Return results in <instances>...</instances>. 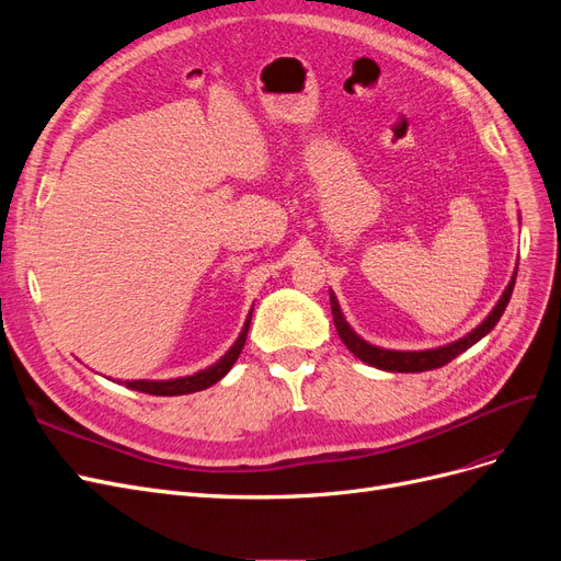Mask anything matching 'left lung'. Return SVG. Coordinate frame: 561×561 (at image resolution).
<instances>
[{
    "label": "left lung",
    "instance_id": "obj_1",
    "mask_svg": "<svg viewBox=\"0 0 561 561\" xmlns=\"http://www.w3.org/2000/svg\"><path fill=\"white\" fill-rule=\"evenodd\" d=\"M515 278H517V268L515 274L511 278V283H507V287L503 290L501 299L496 301V307L489 311V316L480 322L478 328L470 330L466 336L456 339V342L451 344H445V346H437V348H426V351H393V348H381V346H375L365 342V339L355 332L344 313H342V307H339V301L334 297V293L330 290V307H332V318H334V328L339 332V336H342V342L346 344V348L355 355V358H360L363 363L377 367V369H383V371H428V369H437L443 367L447 363H451L456 355H461L463 351H468L470 346H474L480 342L482 336H486L491 330L496 328V322L501 320L507 301H511L513 297V287H515Z\"/></svg>",
    "mask_w": 561,
    "mask_h": 561
}]
</instances>
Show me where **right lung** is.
Here are the masks:
<instances>
[{"instance_id":"obj_1","label":"right lung","mask_w":561,"mask_h":561,"mask_svg":"<svg viewBox=\"0 0 561 561\" xmlns=\"http://www.w3.org/2000/svg\"><path fill=\"white\" fill-rule=\"evenodd\" d=\"M250 320H252V311L248 313V318L243 322V330H241L239 339L233 342V346L222 355V358L206 369L194 371V375H190V377H178V379H135V381L116 379V383H124L130 390H140V393L165 396V398L168 396H186V393H196V390H203V388H210L219 379H225V375L233 367V363L239 360L248 330H250Z\"/></svg>"}]
</instances>
